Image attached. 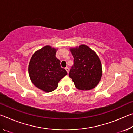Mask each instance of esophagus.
Here are the masks:
<instances>
[{
	"label": "esophagus",
	"instance_id": "esophagus-1",
	"mask_svg": "<svg viewBox=\"0 0 133 133\" xmlns=\"http://www.w3.org/2000/svg\"><path fill=\"white\" fill-rule=\"evenodd\" d=\"M65 69H66V70L67 71V73H69V67H66V68H65Z\"/></svg>",
	"mask_w": 133,
	"mask_h": 133
}]
</instances>
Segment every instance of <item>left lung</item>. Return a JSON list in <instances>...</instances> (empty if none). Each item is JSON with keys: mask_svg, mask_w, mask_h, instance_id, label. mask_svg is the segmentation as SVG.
Wrapping results in <instances>:
<instances>
[{"mask_svg": "<svg viewBox=\"0 0 133 133\" xmlns=\"http://www.w3.org/2000/svg\"><path fill=\"white\" fill-rule=\"evenodd\" d=\"M74 58V64L69 72L76 88L80 90H90L100 82L102 67L98 55L86 45L70 49Z\"/></svg>", "mask_w": 133, "mask_h": 133, "instance_id": "8db88e82", "label": "left lung"}]
</instances>
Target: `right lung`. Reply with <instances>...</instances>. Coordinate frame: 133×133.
Instances as JSON below:
<instances>
[{
  "mask_svg": "<svg viewBox=\"0 0 133 133\" xmlns=\"http://www.w3.org/2000/svg\"><path fill=\"white\" fill-rule=\"evenodd\" d=\"M57 49L46 46L35 51L29 64V75L36 87L46 93L55 90L60 80L67 75L56 57Z\"/></svg>",
  "mask_w": 133,
  "mask_h": 133,
  "instance_id": "add662e5",
  "label": "right lung"
}]
</instances>
